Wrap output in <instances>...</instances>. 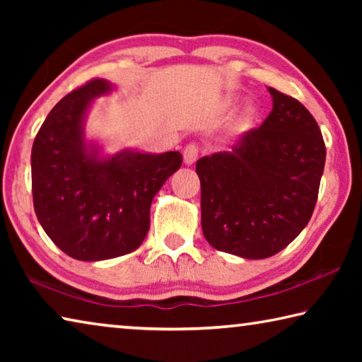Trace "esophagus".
Wrapping results in <instances>:
<instances>
[{
	"label": "esophagus",
	"mask_w": 362,
	"mask_h": 362,
	"mask_svg": "<svg viewBox=\"0 0 362 362\" xmlns=\"http://www.w3.org/2000/svg\"><path fill=\"white\" fill-rule=\"evenodd\" d=\"M198 146L194 144H189L185 146V150H183V163L187 164V166H192V164L196 163V159H198Z\"/></svg>",
	"instance_id": "esophagus-1"
}]
</instances>
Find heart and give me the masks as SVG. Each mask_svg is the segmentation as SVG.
Instances as JSON below:
<instances>
[{
    "mask_svg": "<svg viewBox=\"0 0 362 362\" xmlns=\"http://www.w3.org/2000/svg\"><path fill=\"white\" fill-rule=\"evenodd\" d=\"M233 103H235V100H231V99H230V100H226V107H231Z\"/></svg>",
    "mask_w": 362,
    "mask_h": 362,
    "instance_id": "heart-1",
    "label": "heart"
}]
</instances>
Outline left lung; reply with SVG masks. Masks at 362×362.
Returning a JSON list of instances; mask_svg holds the SVG:
<instances>
[{"mask_svg":"<svg viewBox=\"0 0 362 362\" xmlns=\"http://www.w3.org/2000/svg\"><path fill=\"white\" fill-rule=\"evenodd\" d=\"M268 93L273 110L259 129L196 163L204 238L214 249L250 260L278 254L308 225L326 163L308 110L276 89Z\"/></svg>","mask_w":362,"mask_h":362,"instance_id":"8db88e82","label":"left lung"}]
</instances>
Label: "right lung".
Returning a JSON list of instances; mask_svg holds the SVG:
<instances>
[{
	"label": "right lung",
	"instance_id": "1",
	"mask_svg": "<svg viewBox=\"0 0 362 362\" xmlns=\"http://www.w3.org/2000/svg\"><path fill=\"white\" fill-rule=\"evenodd\" d=\"M116 86L93 79L51 110L32 148L33 206L42 230L66 255L83 262L136 250L150 228L155 194L182 166L179 151L107 153L86 136L94 100Z\"/></svg>",
	"mask_w": 362,
	"mask_h": 362
}]
</instances>
